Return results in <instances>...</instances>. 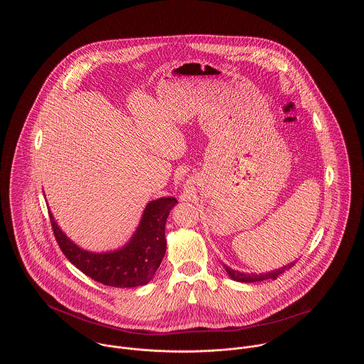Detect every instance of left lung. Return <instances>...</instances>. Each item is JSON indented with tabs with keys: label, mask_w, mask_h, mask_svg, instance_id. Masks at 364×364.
I'll list each match as a JSON object with an SVG mask.
<instances>
[{
	"label": "left lung",
	"mask_w": 364,
	"mask_h": 364,
	"mask_svg": "<svg viewBox=\"0 0 364 364\" xmlns=\"http://www.w3.org/2000/svg\"><path fill=\"white\" fill-rule=\"evenodd\" d=\"M293 266H294V262H291V263H289V264H286V266H283V267H280V269H276V270H272V272H267V273H259V274H257V273H242V272L234 270V269H231V267H228V266L224 264L225 272L228 273V276H230L232 280L241 282V283H254V282H262V280H267V279L274 280L279 274H282L283 272L289 270V269L293 267Z\"/></svg>",
	"instance_id": "8db88e82"
}]
</instances>
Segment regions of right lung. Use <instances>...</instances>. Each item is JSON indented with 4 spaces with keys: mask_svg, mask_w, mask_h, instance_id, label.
<instances>
[{
    "mask_svg": "<svg viewBox=\"0 0 364 364\" xmlns=\"http://www.w3.org/2000/svg\"><path fill=\"white\" fill-rule=\"evenodd\" d=\"M178 203L175 198H161L150 202L132 240L117 251L94 254L74 244L57 225L50 213L55 241L77 269L110 287H139L147 284L166 251L165 223L169 211Z\"/></svg>",
    "mask_w": 364,
    "mask_h": 364,
    "instance_id": "obj_1",
    "label": "right lung"
}]
</instances>
